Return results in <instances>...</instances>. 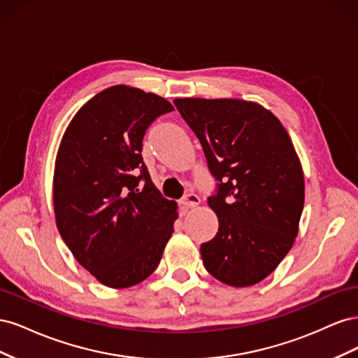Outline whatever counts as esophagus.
I'll use <instances>...</instances> for the list:
<instances>
[{
	"label": "esophagus",
	"instance_id": "esophagus-1",
	"mask_svg": "<svg viewBox=\"0 0 358 358\" xmlns=\"http://www.w3.org/2000/svg\"><path fill=\"white\" fill-rule=\"evenodd\" d=\"M180 204L183 206V208H196V206L200 204V197L197 196V194L189 192L180 200Z\"/></svg>",
	"mask_w": 358,
	"mask_h": 358
}]
</instances>
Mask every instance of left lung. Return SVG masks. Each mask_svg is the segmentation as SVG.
I'll list each match as a JSON object with an SVG mask.
<instances>
[{
	"mask_svg": "<svg viewBox=\"0 0 358 358\" xmlns=\"http://www.w3.org/2000/svg\"><path fill=\"white\" fill-rule=\"evenodd\" d=\"M220 180L209 208L220 229L201 245L208 272L236 288L262 282L282 262L299 234L305 176L279 119L255 101L176 99Z\"/></svg>",
	"mask_w": 358,
	"mask_h": 358,
	"instance_id": "1",
	"label": "left lung"
}]
</instances>
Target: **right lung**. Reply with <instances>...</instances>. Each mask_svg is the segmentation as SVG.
I'll return each instance as SVG.
<instances>
[{"instance_id": "add662e5", "label": "right lung", "mask_w": 358, "mask_h": 358, "mask_svg": "<svg viewBox=\"0 0 358 358\" xmlns=\"http://www.w3.org/2000/svg\"><path fill=\"white\" fill-rule=\"evenodd\" d=\"M170 110L154 92L115 85L86 101L61 138L52 196L58 231L106 287L152 275L173 234L178 203L161 196L142 158L146 128Z\"/></svg>"}]
</instances>
